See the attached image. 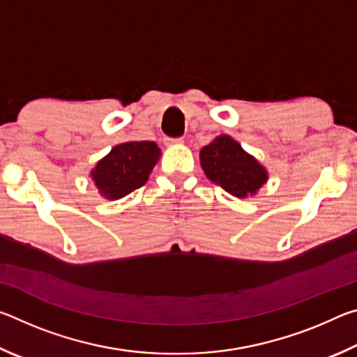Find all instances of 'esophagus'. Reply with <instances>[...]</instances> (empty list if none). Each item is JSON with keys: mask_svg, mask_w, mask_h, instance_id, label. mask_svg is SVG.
Returning a JSON list of instances; mask_svg holds the SVG:
<instances>
[{"mask_svg": "<svg viewBox=\"0 0 357 357\" xmlns=\"http://www.w3.org/2000/svg\"><path fill=\"white\" fill-rule=\"evenodd\" d=\"M167 142L170 143V144H181L184 140H183V138H168Z\"/></svg>", "mask_w": 357, "mask_h": 357, "instance_id": "34e87169", "label": "esophagus"}]
</instances>
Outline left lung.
<instances>
[{"mask_svg":"<svg viewBox=\"0 0 357 357\" xmlns=\"http://www.w3.org/2000/svg\"><path fill=\"white\" fill-rule=\"evenodd\" d=\"M202 168L214 184L233 197L255 195L268 181V172L255 157L228 135H220L200 151Z\"/></svg>","mask_w":357,"mask_h":357,"instance_id":"1","label":"left lung"}]
</instances>
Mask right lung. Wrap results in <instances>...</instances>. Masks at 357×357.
I'll list each match as a JSON object with an SVG mask.
<instances>
[{
	"mask_svg": "<svg viewBox=\"0 0 357 357\" xmlns=\"http://www.w3.org/2000/svg\"><path fill=\"white\" fill-rule=\"evenodd\" d=\"M159 157L154 142L121 143L96 164L91 178L102 197L119 200L146 183Z\"/></svg>",
	"mask_w": 357,
	"mask_h": 357,
	"instance_id": "obj_1",
	"label": "right lung"
}]
</instances>
